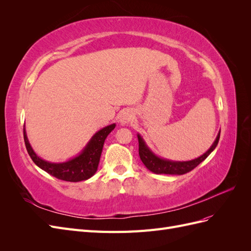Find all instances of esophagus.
Instances as JSON below:
<instances>
[{"instance_id": "1", "label": "esophagus", "mask_w": 251, "mask_h": 251, "mask_svg": "<svg viewBox=\"0 0 251 251\" xmlns=\"http://www.w3.org/2000/svg\"><path fill=\"white\" fill-rule=\"evenodd\" d=\"M134 117H135V115L131 110H124V111H121L120 115H119V121L121 125H127V124H130L131 121H133Z\"/></svg>"}]
</instances>
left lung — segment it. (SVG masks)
Wrapping results in <instances>:
<instances>
[{
  "label": "left lung",
  "mask_w": 251,
  "mask_h": 251,
  "mask_svg": "<svg viewBox=\"0 0 251 251\" xmlns=\"http://www.w3.org/2000/svg\"><path fill=\"white\" fill-rule=\"evenodd\" d=\"M220 133H221V130L219 131L216 140L211 144V147L205 151L203 155L188 161H174V160H170V159L159 157L149 148L147 142L142 138V136L138 133L137 137L139 142V157L141 159L142 163L146 165V168L151 172L158 175L165 174V175H178L179 176V175H183L194 170L197 165H199L210 155V153L216 149L217 144L219 142Z\"/></svg>",
  "instance_id": "obj_1"
}]
</instances>
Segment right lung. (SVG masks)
Segmentation results:
<instances>
[{"label": "right lung", "instance_id": "obj_1", "mask_svg": "<svg viewBox=\"0 0 251 251\" xmlns=\"http://www.w3.org/2000/svg\"><path fill=\"white\" fill-rule=\"evenodd\" d=\"M115 126L116 124H112L96 132L78 155L64 162H50L37 156L28 140L25 126L24 140L29 156L31 157L32 161L40 169L57 179L70 182H79L88 180L96 173L98 164H100L104 140Z\"/></svg>", "mask_w": 251, "mask_h": 251}]
</instances>
